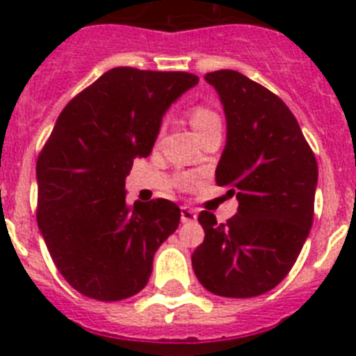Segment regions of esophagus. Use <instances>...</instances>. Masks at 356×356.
I'll return each mask as SVG.
<instances>
[{
    "label": "esophagus",
    "instance_id": "esophagus-1",
    "mask_svg": "<svg viewBox=\"0 0 356 356\" xmlns=\"http://www.w3.org/2000/svg\"><path fill=\"white\" fill-rule=\"evenodd\" d=\"M196 210L188 209V207H181V222H193L196 221Z\"/></svg>",
    "mask_w": 356,
    "mask_h": 356
}]
</instances>
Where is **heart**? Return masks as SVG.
<instances>
[{"mask_svg":"<svg viewBox=\"0 0 356 356\" xmlns=\"http://www.w3.org/2000/svg\"><path fill=\"white\" fill-rule=\"evenodd\" d=\"M191 121H193L194 130L200 134V131H205L207 128L213 127V124H219V122H221V118H219L217 112L209 108V106L197 105L194 106L193 112H191Z\"/></svg>","mask_w":356,"mask_h":356,"instance_id":"obj_1","label":"heart"}]
</instances>
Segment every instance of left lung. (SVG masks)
Returning <instances> with one entry per match:
<instances>
[{
	"label": "left lung",
	"instance_id": "8db88e82",
	"mask_svg": "<svg viewBox=\"0 0 356 356\" xmlns=\"http://www.w3.org/2000/svg\"><path fill=\"white\" fill-rule=\"evenodd\" d=\"M226 114V146L216 184L237 196L234 217L200 213L205 241L193 267L207 291L253 298L289 275L314 221L317 162L289 106L232 69L207 72Z\"/></svg>",
	"mask_w": 356,
	"mask_h": 356
}]
</instances>
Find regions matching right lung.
Listing matches in <instances>:
<instances>
[{
    "label": "right lung",
    "instance_id": "1",
    "mask_svg": "<svg viewBox=\"0 0 356 356\" xmlns=\"http://www.w3.org/2000/svg\"><path fill=\"white\" fill-rule=\"evenodd\" d=\"M197 81L191 72L114 67L56 119L37 159V225L80 294L119 301L146 287L180 209L162 197L128 205L124 178L151 153L165 110Z\"/></svg>",
    "mask_w": 356,
    "mask_h": 356
}]
</instances>
